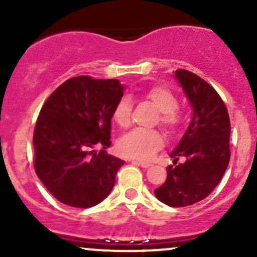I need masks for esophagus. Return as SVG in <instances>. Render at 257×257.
<instances>
[{
  "instance_id": "obj_1",
  "label": "esophagus",
  "mask_w": 257,
  "mask_h": 257,
  "mask_svg": "<svg viewBox=\"0 0 257 257\" xmlns=\"http://www.w3.org/2000/svg\"><path fill=\"white\" fill-rule=\"evenodd\" d=\"M132 162L133 163H136V164H138V165H141L142 168H149L150 165V163H148V162H144V160H136V159H133L132 160Z\"/></svg>"
}]
</instances>
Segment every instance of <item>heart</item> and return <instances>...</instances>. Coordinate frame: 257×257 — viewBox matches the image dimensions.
I'll return each instance as SVG.
<instances>
[{"mask_svg":"<svg viewBox=\"0 0 257 257\" xmlns=\"http://www.w3.org/2000/svg\"><path fill=\"white\" fill-rule=\"evenodd\" d=\"M144 98L149 100L158 110L163 126L169 133L178 129L181 123V115L178 110V98L174 93L163 85H154L144 92ZM132 100L124 95L118 100L113 110V119L120 128L131 124ZM164 144V137L157 129H134L123 137L118 143L119 152L129 158L148 159Z\"/></svg>","mask_w":257,"mask_h":257,"instance_id":"b5f03b06","label":"heart"}]
</instances>
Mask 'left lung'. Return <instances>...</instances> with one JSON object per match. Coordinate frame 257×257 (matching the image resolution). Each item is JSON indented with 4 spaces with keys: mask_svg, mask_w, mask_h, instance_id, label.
<instances>
[{
    "mask_svg": "<svg viewBox=\"0 0 257 257\" xmlns=\"http://www.w3.org/2000/svg\"><path fill=\"white\" fill-rule=\"evenodd\" d=\"M174 77L193 108V118L175 149L167 180L154 190L173 208L203 200L220 183L230 160V118L216 90L196 74L178 69ZM179 157L184 162L176 164Z\"/></svg>",
    "mask_w": 257,
    "mask_h": 257,
    "instance_id": "obj_1",
    "label": "left lung"
}]
</instances>
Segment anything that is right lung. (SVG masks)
Here are the masks:
<instances>
[{
    "mask_svg": "<svg viewBox=\"0 0 257 257\" xmlns=\"http://www.w3.org/2000/svg\"><path fill=\"white\" fill-rule=\"evenodd\" d=\"M123 90L118 79L73 77L43 104L33 133L35 170L61 203L92 208L112 191L124 162L105 149L112 143L110 121Z\"/></svg>",
    "mask_w": 257,
    "mask_h": 257,
    "instance_id": "right-lung-1",
    "label": "right lung"
}]
</instances>
